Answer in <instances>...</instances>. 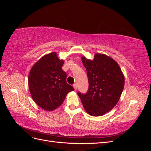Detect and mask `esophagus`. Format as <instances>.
I'll return each mask as SVG.
<instances>
[{"instance_id": "obj_1", "label": "esophagus", "mask_w": 151, "mask_h": 151, "mask_svg": "<svg viewBox=\"0 0 151 151\" xmlns=\"http://www.w3.org/2000/svg\"><path fill=\"white\" fill-rule=\"evenodd\" d=\"M73 87H74V89H75L76 91L77 89V84H74V85H73Z\"/></svg>"}]
</instances>
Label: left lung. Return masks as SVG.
<instances>
[{
	"label": "left lung",
	"mask_w": 151,
	"mask_h": 151,
	"mask_svg": "<svg viewBox=\"0 0 151 151\" xmlns=\"http://www.w3.org/2000/svg\"><path fill=\"white\" fill-rule=\"evenodd\" d=\"M82 62L86 68L89 89L86 94H77L89 115L102 116L119 101L124 88V76L117 62L106 55L95 54L93 60L82 57Z\"/></svg>",
	"instance_id": "1"
}]
</instances>
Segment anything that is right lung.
Returning a JSON list of instances; mask_svg holds the SVG:
<instances>
[{
    "instance_id": "obj_1",
    "label": "right lung",
    "mask_w": 151,
    "mask_h": 151,
    "mask_svg": "<svg viewBox=\"0 0 151 151\" xmlns=\"http://www.w3.org/2000/svg\"><path fill=\"white\" fill-rule=\"evenodd\" d=\"M63 62L55 52H52L41 58L29 72L28 86L31 97L47 111L60 106L66 95L74 90L67 83V74L62 68Z\"/></svg>"
}]
</instances>
